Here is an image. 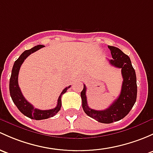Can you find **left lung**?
<instances>
[{"label": "left lung", "mask_w": 153, "mask_h": 153, "mask_svg": "<svg viewBox=\"0 0 153 153\" xmlns=\"http://www.w3.org/2000/svg\"><path fill=\"white\" fill-rule=\"evenodd\" d=\"M108 48L110 49L112 56V59L108 60L109 63L114 67L121 68L123 82L120 96L108 108L97 111L90 108L88 105L86 85H83L81 92L82 107L85 113L99 123L105 124L119 121L128 115L134 105L137 97L136 72L132 66L131 59L118 48L109 45Z\"/></svg>", "instance_id": "1"}]
</instances>
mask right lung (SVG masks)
Instances as JSON below:
<instances>
[{"mask_svg": "<svg viewBox=\"0 0 153 153\" xmlns=\"http://www.w3.org/2000/svg\"><path fill=\"white\" fill-rule=\"evenodd\" d=\"M43 47H45V46L39 45L32 48L31 49L24 51L20 56V57L14 62L12 67L10 81H9V91H10L11 97H12L14 103L15 104V105L17 106V108L22 114L28 117V118L36 120H45V119H48L50 117L55 116L59 111L61 107H62V100L61 99H62V94H64L67 91V90L71 86H69L68 87H66L62 91L59 99H58L56 107L53 109H49V110H39V109L34 108L33 105H31L29 102H28L25 100V98L23 97L21 90H20L18 85V74L20 67H21L22 64L23 63L25 59L28 56Z\"/></svg>", "mask_w": 153, "mask_h": 153, "instance_id": "obj_1", "label": "right lung"}]
</instances>
